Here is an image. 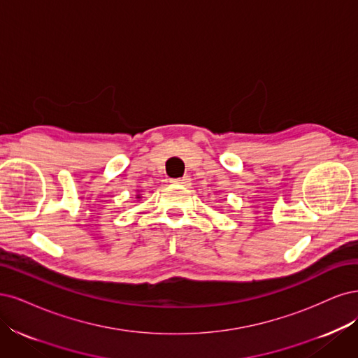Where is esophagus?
Wrapping results in <instances>:
<instances>
[{
	"instance_id": "esophagus-1",
	"label": "esophagus",
	"mask_w": 358,
	"mask_h": 358,
	"mask_svg": "<svg viewBox=\"0 0 358 358\" xmlns=\"http://www.w3.org/2000/svg\"><path fill=\"white\" fill-rule=\"evenodd\" d=\"M172 182L174 184H180V186H184V187H189L192 184V180L189 177H182V178H177V180H172Z\"/></svg>"
}]
</instances>
